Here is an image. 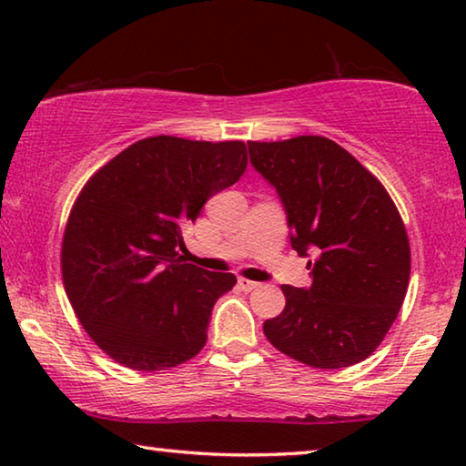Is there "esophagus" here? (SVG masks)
Here are the masks:
<instances>
[{
	"instance_id": "34e87169",
	"label": "esophagus",
	"mask_w": 466,
	"mask_h": 466,
	"mask_svg": "<svg viewBox=\"0 0 466 466\" xmlns=\"http://www.w3.org/2000/svg\"><path fill=\"white\" fill-rule=\"evenodd\" d=\"M258 286H261V283L250 281V279H244V278H240V279H238V288H240L242 291H252V289H257Z\"/></svg>"
}]
</instances>
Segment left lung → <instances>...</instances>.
I'll use <instances>...</instances> for the list:
<instances>
[{
    "mask_svg": "<svg viewBox=\"0 0 466 466\" xmlns=\"http://www.w3.org/2000/svg\"><path fill=\"white\" fill-rule=\"evenodd\" d=\"M250 164L286 208L289 240L309 261L312 286H281L286 309L265 320L269 343L320 370L372 356L403 306L411 248L380 180L333 139L248 141Z\"/></svg>",
    "mask_w": 466,
    "mask_h": 466,
    "instance_id": "1",
    "label": "left lung"
}]
</instances>
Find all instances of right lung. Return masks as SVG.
I'll use <instances>...</instances> for the list:
<instances>
[{
	"label": "right lung",
	"instance_id": "obj_1",
	"mask_svg": "<svg viewBox=\"0 0 466 466\" xmlns=\"http://www.w3.org/2000/svg\"><path fill=\"white\" fill-rule=\"evenodd\" d=\"M244 141L139 139L94 172L69 211L61 275L76 317L110 360L157 372L195 358L232 273L177 258L183 230L247 170Z\"/></svg>",
	"mask_w": 466,
	"mask_h": 466
}]
</instances>
